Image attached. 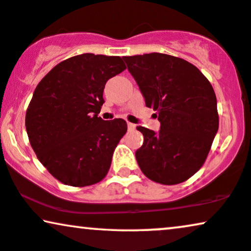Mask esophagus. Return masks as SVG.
I'll return each instance as SVG.
<instances>
[{"label": "esophagus", "instance_id": "1", "mask_svg": "<svg viewBox=\"0 0 251 251\" xmlns=\"http://www.w3.org/2000/svg\"><path fill=\"white\" fill-rule=\"evenodd\" d=\"M127 127H128L129 131H132V129L135 128V125H134V124H132V123H128L127 124Z\"/></svg>", "mask_w": 251, "mask_h": 251}]
</instances>
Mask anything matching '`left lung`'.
Masks as SVG:
<instances>
[{
	"label": "left lung",
	"mask_w": 251,
	"mask_h": 251,
	"mask_svg": "<svg viewBox=\"0 0 251 251\" xmlns=\"http://www.w3.org/2000/svg\"><path fill=\"white\" fill-rule=\"evenodd\" d=\"M156 111L158 133L138 126L144 144L135 157L144 175L164 185L185 182L205 163L219 128L217 97L210 81L186 60L163 53L123 56Z\"/></svg>",
	"instance_id": "1"
}]
</instances>
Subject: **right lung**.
<instances>
[{"label":"right lung","instance_id":"right-lung-1","mask_svg":"<svg viewBox=\"0 0 251 251\" xmlns=\"http://www.w3.org/2000/svg\"><path fill=\"white\" fill-rule=\"evenodd\" d=\"M125 69L120 56L84 53L58 63L38 83L25 116L28 141L66 185H93L106 176L127 124L97 116L107 80Z\"/></svg>","mask_w":251,"mask_h":251}]
</instances>
